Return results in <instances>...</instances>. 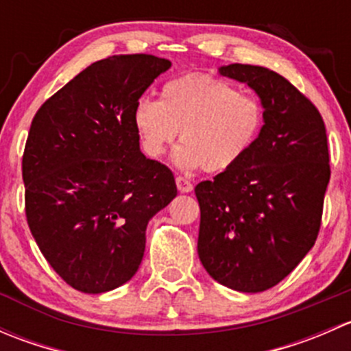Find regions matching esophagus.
<instances>
[{
	"mask_svg": "<svg viewBox=\"0 0 351 351\" xmlns=\"http://www.w3.org/2000/svg\"><path fill=\"white\" fill-rule=\"evenodd\" d=\"M176 186H178V190L182 193H189V192H192V190H193L192 182H190V180H186V178H183V176H176Z\"/></svg>",
	"mask_w": 351,
	"mask_h": 351,
	"instance_id": "1",
	"label": "esophagus"
}]
</instances>
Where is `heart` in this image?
I'll return each mask as SVG.
<instances>
[{"mask_svg": "<svg viewBox=\"0 0 351 351\" xmlns=\"http://www.w3.org/2000/svg\"><path fill=\"white\" fill-rule=\"evenodd\" d=\"M141 146L149 158L168 153L176 137V165L224 173L238 166L260 139L265 107L256 97L243 95L231 83L208 74L169 80L161 100L143 97L132 112Z\"/></svg>", "mask_w": 351, "mask_h": 351, "instance_id": "heart-1", "label": "heart"}]
</instances>
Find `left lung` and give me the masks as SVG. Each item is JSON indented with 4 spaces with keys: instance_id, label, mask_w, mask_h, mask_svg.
Listing matches in <instances>:
<instances>
[{
    "instance_id": "obj_1",
    "label": "left lung",
    "mask_w": 351,
    "mask_h": 351,
    "mask_svg": "<svg viewBox=\"0 0 351 351\" xmlns=\"http://www.w3.org/2000/svg\"><path fill=\"white\" fill-rule=\"evenodd\" d=\"M265 107L260 139L246 158L200 182L198 258L214 280L238 292L282 282L316 243L329 183L328 137L313 101L275 71L229 64Z\"/></svg>"
}]
</instances>
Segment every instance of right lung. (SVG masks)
Returning a JSON list of instances; mask_svg holds the SVG:
<instances>
[{
  "label": "right lung",
  "instance_id": "obj_1",
  "mask_svg": "<svg viewBox=\"0 0 351 351\" xmlns=\"http://www.w3.org/2000/svg\"><path fill=\"white\" fill-rule=\"evenodd\" d=\"M168 59L93 62L35 113L22 175L28 228L56 274L101 293L136 275L146 228L176 197L171 169L141 153L132 112Z\"/></svg>",
  "mask_w": 351,
  "mask_h": 351
}]
</instances>
